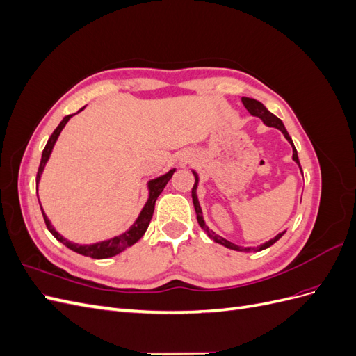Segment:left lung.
Listing matches in <instances>:
<instances>
[{
	"instance_id": "8db88e82",
	"label": "left lung",
	"mask_w": 356,
	"mask_h": 356,
	"mask_svg": "<svg viewBox=\"0 0 356 356\" xmlns=\"http://www.w3.org/2000/svg\"><path fill=\"white\" fill-rule=\"evenodd\" d=\"M242 104L245 105V108H246L248 111H250L252 115H255V117H260L261 120L264 122V124L270 126V127H276V129H279V131H281V132L284 134V136L288 139V143L291 144V147H293V159H294L296 163L300 166L298 156H297V149H296V147H294V144H293V139H291V136L288 135V132H286V129H285L284 123L281 122V118H277L275 114H272L270 111H268L260 101H255V99H252V98H242ZM300 169H301V166H300ZM193 174H195L196 181H195V186H193V188H191V197H193V204H195V209H196L197 221H199V225H200V227L204 230V233H207L213 242H217V243H220V245H224L225 248H230V250H234V251H242V252H255V251H263V250H266V248L272 246L275 242H277V241L281 239L282 236L285 234V232L279 233L277 236H275L273 239H270L268 242H266V243H263V245H260V246H257V248H251V246L243 248V246H239V245H236V243H232L230 241L221 238V236H218V234H215V233L208 227V225L204 224V221H203V217H202V209H200L199 199H197V195H196V188H197L199 177H197V174H196L195 170H193Z\"/></svg>"
}]
</instances>
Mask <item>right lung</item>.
<instances>
[{"label": "right lung", "mask_w": 356, "mask_h": 356, "mask_svg": "<svg viewBox=\"0 0 356 356\" xmlns=\"http://www.w3.org/2000/svg\"><path fill=\"white\" fill-rule=\"evenodd\" d=\"M84 108V106H83ZM81 108V110H83ZM80 110V111H81ZM77 114V113H75ZM74 114H70V115H65L63 117V120L59 123V126L55 129V132L51 134V136L49 138V141L44 147V149H42V156H41V161H40V168H38V172H37V186L40 182V178H41V174H42V169H44L47 160L50 157V153L53 149V145H55L58 136L60 135L62 129L65 127V124L68 123L70 118L72 117ZM175 169H170L168 174L161 175L156 179H152L148 182V190H149V196H148V200L145 203V207L143 208L141 213H139L138 220L135 221V224L132 225L131 229H129L126 233L120 234V236H115V238L113 239H108V241H102V242H98V243H92V245H79V243H72L70 241H67L65 238H63L62 234H59L55 227L50 224L49 218L46 217L44 211H42L41 208V212H42V217H44V222L47 225L49 232L55 236V238L62 242L63 245H65L67 248H70V250H72L74 252L77 254H81V255H86V257H90V258H96V260H104V258H110V257H114L117 254H120L122 251H124L126 248L132 246L134 243H136L139 239L143 238L145 230L148 229V224L149 221H152L153 218V212H154V204H156V200L157 197L160 196V193L163 191V188L166 187V184L169 182V179L172 178V175H174ZM40 202V199H38ZM41 207V204H40Z\"/></svg>", "instance_id": "add662e5"}]
</instances>
